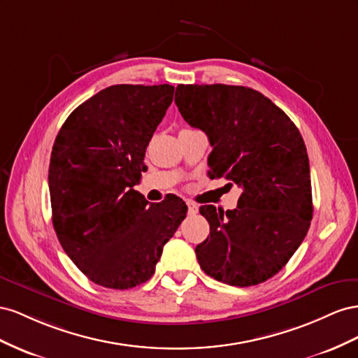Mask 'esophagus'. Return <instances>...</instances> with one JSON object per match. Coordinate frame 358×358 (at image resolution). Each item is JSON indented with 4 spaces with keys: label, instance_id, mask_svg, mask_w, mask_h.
Listing matches in <instances>:
<instances>
[{
    "label": "esophagus",
    "instance_id": "34e87169",
    "mask_svg": "<svg viewBox=\"0 0 358 358\" xmlns=\"http://www.w3.org/2000/svg\"><path fill=\"white\" fill-rule=\"evenodd\" d=\"M187 208H189V214H196L198 213V206H196V203L190 202V201H187Z\"/></svg>",
    "mask_w": 358,
    "mask_h": 358
}]
</instances>
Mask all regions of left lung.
Segmentation results:
<instances>
[{"label": "left lung", "instance_id": "obj_1", "mask_svg": "<svg viewBox=\"0 0 358 358\" xmlns=\"http://www.w3.org/2000/svg\"><path fill=\"white\" fill-rule=\"evenodd\" d=\"M176 105L208 136L210 178L241 187L237 208H199L210 223L195 249L201 268L232 287L262 283L287 265L310 227V168L300 131L248 87L178 85Z\"/></svg>", "mask_w": 358, "mask_h": 358}]
</instances>
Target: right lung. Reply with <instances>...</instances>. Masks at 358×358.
<instances>
[{
  "mask_svg": "<svg viewBox=\"0 0 358 358\" xmlns=\"http://www.w3.org/2000/svg\"><path fill=\"white\" fill-rule=\"evenodd\" d=\"M173 90L108 87L71 112L55 138L48 177L54 228L69 258L100 287L145 283L186 217L182 199L148 206L134 189Z\"/></svg>",
  "mask_w": 358,
  "mask_h": 358,
  "instance_id": "1",
  "label": "right lung"
}]
</instances>
